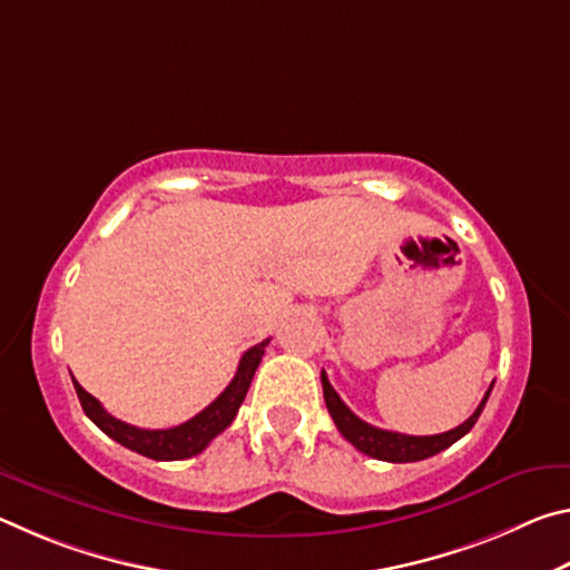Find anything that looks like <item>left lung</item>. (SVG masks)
I'll return each instance as SVG.
<instances>
[{
	"label": "left lung",
	"instance_id": "left-lung-1",
	"mask_svg": "<svg viewBox=\"0 0 570 570\" xmlns=\"http://www.w3.org/2000/svg\"><path fill=\"white\" fill-rule=\"evenodd\" d=\"M322 387H324L326 410H330L336 430H340L344 440H350L356 450L364 452V455H370V458L384 460V462H417V460H428L432 455H438V452L448 450L450 445H455L460 438L468 435V432L472 430V424L478 422L482 407H485L493 384H490L485 397H482V402L478 404V410L472 412L470 417L460 424V428L440 432V435H424V438L402 435V432H392V430H380V428H374V424L360 420L342 402L340 394L334 392V387L330 384V380H326L324 372H322Z\"/></svg>",
	"mask_w": 570,
	"mask_h": 570
}]
</instances>
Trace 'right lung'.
I'll use <instances>...</instances> for the list:
<instances>
[{"instance_id":"add662e5","label":"right lung","mask_w":570,"mask_h":570,"mask_svg":"<svg viewBox=\"0 0 570 570\" xmlns=\"http://www.w3.org/2000/svg\"><path fill=\"white\" fill-rule=\"evenodd\" d=\"M266 344L268 340L250 346V350L240 356L236 377L230 380L228 387L220 392L204 412H198L196 417H190L188 422L176 424V428H166V430L132 428V424L112 417L110 412H105L102 404L95 400L90 392H85L75 380L72 384H75L77 397H80L85 414L98 424L105 435L112 438L115 442H120L122 448L138 452V455H146L150 460H186V458L198 455V452H204L210 445V440L220 435V432L234 422L240 402L246 400L250 380H254L258 364H262Z\"/></svg>"}]
</instances>
